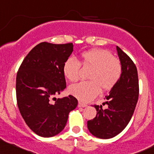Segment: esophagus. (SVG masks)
<instances>
[{
    "instance_id": "obj_1",
    "label": "esophagus",
    "mask_w": 154,
    "mask_h": 154,
    "mask_svg": "<svg viewBox=\"0 0 154 154\" xmlns=\"http://www.w3.org/2000/svg\"><path fill=\"white\" fill-rule=\"evenodd\" d=\"M87 106V104H85V103H81V102H79L78 103V107H85Z\"/></svg>"
}]
</instances>
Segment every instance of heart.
Segmentation results:
<instances>
[{"label":"heart","instance_id":"b5f03b06","mask_svg":"<svg viewBox=\"0 0 154 154\" xmlns=\"http://www.w3.org/2000/svg\"><path fill=\"white\" fill-rule=\"evenodd\" d=\"M81 64L92 67L88 78L70 85V94L79 100L88 102L95 97L100 92L110 90L119 80L123 68L119 59L113 57L110 51L105 49H93L82 54L81 62L75 57H70L64 62L63 72L70 81H76L79 77Z\"/></svg>","mask_w":154,"mask_h":154}]
</instances>
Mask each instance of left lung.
<instances>
[{"mask_svg":"<svg viewBox=\"0 0 154 154\" xmlns=\"http://www.w3.org/2000/svg\"><path fill=\"white\" fill-rule=\"evenodd\" d=\"M116 48L123 68L122 75L110 94L105 96L107 108L94 105L97 115L95 118L88 121L90 132L103 139L117 136L127 126L134 112L139 95L136 64L120 47L117 46Z\"/></svg>","mask_w":154,"mask_h":154,"instance_id":"left-lung-1","label":"left lung"}]
</instances>
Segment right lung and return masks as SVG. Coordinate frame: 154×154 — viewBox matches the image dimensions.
<instances>
[{
  "label": "right lung",
  "instance_id": "add662e5",
  "mask_svg": "<svg viewBox=\"0 0 154 154\" xmlns=\"http://www.w3.org/2000/svg\"><path fill=\"white\" fill-rule=\"evenodd\" d=\"M72 51V43L42 42L29 51L17 72L16 100L20 113L39 136L47 138L60 133L69 112L77 106V100L72 95L54 97L66 87L63 65Z\"/></svg>",
  "mask_w": 154,
  "mask_h": 154
}]
</instances>
